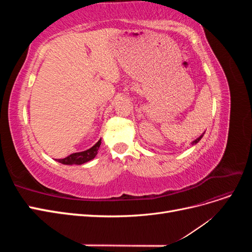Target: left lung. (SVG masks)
Returning a JSON list of instances; mask_svg holds the SVG:
<instances>
[{
  "instance_id": "1",
  "label": "left lung",
  "mask_w": 252,
  "mask_h": 252,
  "mask_svg": "<svg viewBox=\"0 0 252 252\" xmlns=\"http://www.w3.org/2000/svg\"><path fill=\"white\" fill-rule=\"evenodd\" d=\"M204 133H205V132H204ZM204 133H202V134H201V135H200V136H199V138H197V139H196V140H194V141H193V142H192V143H191V145H195V144H196V143H199V142H200V141H201V139H202V138H203V135H204Z\"/></svg>"
}]
</instances>
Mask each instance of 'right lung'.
Listing matches in <instances>:
<instances>
[{
    "label": "right lung",
    "instance_id": "add662e5",
    "mask_svg": "<svg viewBox=\"0 0 252 252\" xmlns=\"http://www.w3.org/2000/svg\"><path fill=\"white\" fill-rule=\"evenodd\" d=\"M101 143L102 142L100 139L91 148H89L85 151L75 152V154H72L64 158L57 159V161L59 163L64 164V165H82L84 163H87L95 158V156L97 155V150L101 146Z\"/></svg>",
    "mask_w": 252,
    "mask_h": 252
}]
</instances>
